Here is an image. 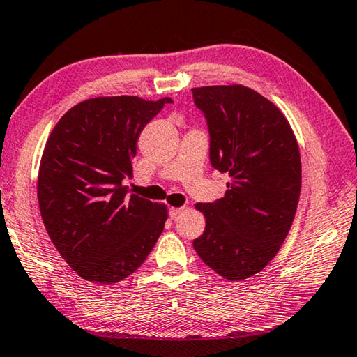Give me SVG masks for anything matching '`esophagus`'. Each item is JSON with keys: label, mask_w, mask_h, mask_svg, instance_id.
I'll return each instance as SVG.
<instances>
[{"label": "esophagus", "mask_w": 357, "mask_h": 357, "mask_svg": "<svg viewBox=\"0 0 357 357\" xmlns=\"http://www.w3.org/2000/svg\"><path fill=\"white\" fill-rule=\"evenodd\" d=\"M185 210V207H171V208H169V216H171L172 218V220H174V218H177L180 213H182V211Z\"/></svg>", "instance_id": "esophagus-1"}]
</instances>
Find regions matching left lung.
Instances as JSON below:
<instances>
[{
  "mask_svg": "<svg viewBox=\"0 0 357 357\" xmlns=\"http://www.w3.org/2000/svg\"><path fill=\"white\" fill-rule=\"evenodd\" d=\"M192 98L207 121L211 166L230 177L226 196L196 205L207 224L192 246L224 279H248L274 259L295 220L298 144L282 112L249 87H196Z\"/></svg>",
  "mask_w": 357,
  "mask_h": 357,
  "instance_id": "obj_1",
  "label": "left lung"
}]
</instances>
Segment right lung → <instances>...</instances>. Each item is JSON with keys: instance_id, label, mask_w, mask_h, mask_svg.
<instances>
[{"instance_id": "right-lung-1", "label": "right lung", "mask_w": 357, "mask_h": 357, "mask_svg": "<svg viewBox=\"0 0 357 357\" xmlns=\"http://www.w3.org/2000/svg\"><path fill=\"white\" fill-rule=\"evenodd\" d=\"M172 98L97 97L68 109L43 150L37 197L43 224L68 266L116 284L139 268L167 220L166 205L122 185L144 127Z\"/></svg>"}]
</instances>
